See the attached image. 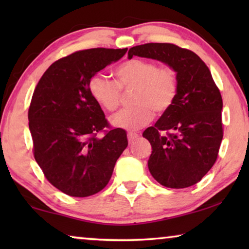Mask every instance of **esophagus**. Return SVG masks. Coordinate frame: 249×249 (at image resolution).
I'll list each match as a JSON object with an SVG mask.
<instances>
[{
	"label": "esophagus",
	"mask_w": 249,
	"mask_h": 249,
	"mask_svg": "<svg viewBox=\"0 0 249 249\" xmlns=\"http://www.w3.org/2000/svg\"><path fill=\"white\" fill-rule=\"evenodd\" d=\"M127 138H128V142L129 144H133V142H136L138 138H140V135L138 134H135V133H129L127 135Z\"/></svg>",
	"instance_id": "esophagus-1"
}]
</instances>
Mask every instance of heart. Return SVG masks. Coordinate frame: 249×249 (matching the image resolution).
Returning a JSON list of instances; mask_svg holds the SVG:
<instances>
[{
	"mask_svg": "<svg viewBox=\"0 0 249 249\" xmlns=\"http://www.w3.org/2000/svg\"><path fill=\"white\" fill-rule=\"evenodd\" d=\"M116 82L103 75H94L89 82L90 93L101 107L113 112L120 107L121 90L135 89L134 107L125 108L111 117V124L125 130H137L153 120L154 112L163 114L175 103L178 78L171 67L133 59L115 70Z\"/></svg>",
	"mask_w": 249,
	"mask_h": 249,
	"instance_id": "obj_1",
	"label": "heart"
}]
</instances>
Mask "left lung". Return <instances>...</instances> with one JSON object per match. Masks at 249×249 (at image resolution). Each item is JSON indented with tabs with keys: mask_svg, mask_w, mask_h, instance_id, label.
<instances>
[{
	"mask_svg": "<svg viewBox=\"0 0 249 249\" xmlns=\"http://www.w3.org/2000/svg\"><path fill=\"white\" fill-rule=\"evenodd\" d=\"M133 56L155 59L176 71L175 103L142 136L153 148L148 169L155 180L167 188L191 187L216 161L223 138L220 90L208 67L191 50L174 44L149 43L130 48L128 59Z\"/></svg>",
	"mask_w": 249,
	"mask_h": 249,
	"instance_id": "left-lung-1",
	"label": "left lung"
}]
</instances>
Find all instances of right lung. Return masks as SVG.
<instances>
[{
    "label": "right lung",
    "mask_w": 249,
    "mask_h": 249,
    "mask_svg": "<svg viewBox=\"0 0 249 249\" xmlns=\"http://www.w3.org/2000/svg\"><path fill=\"white\" fill-rule=\"evenodd\" d=\"M127 48L80 50L54 61L34 91L28 109L34 157L47 180L70 196L100 192L127 147L122 128L108 127L90 93L92 77L124 56Z\"/></svg>",
    "instance_id": "1"
}]
</instances>
